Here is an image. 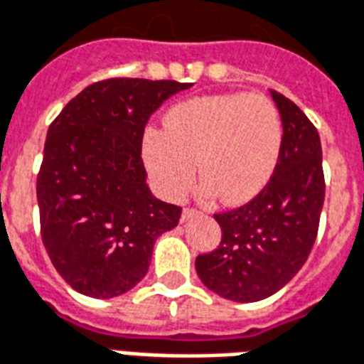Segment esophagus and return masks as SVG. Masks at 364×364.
<instances>
[{"label": "esophagus", "instance_id": "34e87169", "mask_svg": "<svg viewBox=\"0 0 364 364\" xmlns=\"http://www.w3.org/2000/svg\"><path fill=\"white\" fill-rule=\"evenodd\" d=\"M198 214H200L198 210H195V208H185V210H183V214H181V220H183V222H187V220H191V218L198 216Z\"/></svg>", "mask_w": 364, "mask_h": 364}]
</instances>
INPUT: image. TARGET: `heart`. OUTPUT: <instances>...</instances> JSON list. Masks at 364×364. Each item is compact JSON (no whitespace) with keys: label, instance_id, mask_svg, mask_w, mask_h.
Instances as JSON below:
<instances>
[{"label":"heart","instance_id":"obj_1","mask_svg":"<svg viewBox=\"0 0 364 364\" xmlns=\"http://www.w3.org/2000/svg\"><path fill=\"white\" fill-rule=\"evenodd\" d=\"M284 123L260 94H216L169 109L164 131L148 129L142 160L164 196L179 200L203 177L200 193L243 204L264 189L278 166ZM197 166H194V161Z\"/></svg>","mask_w":364,"mask_h":364}]
</instances>
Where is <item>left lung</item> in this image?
<instances>
[{
    "label": "left lung",
    "instance_id": "obj_1",
    "mask_svg": "<svg viewBox=\"0 0 364 364\" xmlns=\"http://www.w3.org/2000/svg\"><path fill=\"white\" fill-rule=\"evenodd\" d=\"M284 123V144L270 183L241 208L216 214L222 241L196 257L210 291L235 303L278 293L301 270L318 233L324 173L318 131L284 94L270 90Z\"/></svg>",
    "mask_w": 364,
    "mask_h": 364
}]
</instances>
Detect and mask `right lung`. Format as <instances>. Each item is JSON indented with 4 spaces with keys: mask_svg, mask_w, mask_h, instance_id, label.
<instances>
[{
    "mask_svg": "<svg viewBox=\"0 0 364 364\" xmlns=\"http://www.w3.org/2000/svg\"><path fill=\"white\" fill-rule=\"evenodd\" d=\"M191 82L109 79L86 86L48 129L36 181L42 241L59 276L112 299L146 276L156 239L181 208L156 198L142 164L150 115Z\"/></svg>",
    "mask_w": 364,
    "mask_h": 364,
    "instance_id": "add662e5",
    "label": "right lung"
}]
</instances>
